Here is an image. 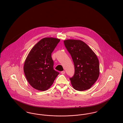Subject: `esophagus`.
Returning a JSON list of instances; mask_svg holds the SVG:
<instances>
[{"instance_id":"1","label":"esophagus","mask_w":123,"mask_h":123,"mask_svg":"<svg viewBox=\"0 0 123 123\" xmlns=\"http://www.w3.org/2000/svg\"><path fill=\"white\" fill-rule=\"evenodd\" d=\"M65 71L64 70L61 71V73H62V74H65Z\"/></svg>"}]
</instances>
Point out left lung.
Listing matches in <instances>:
<instances>
[{"label": "left lung", "mask_w": 123, "mask_h": 123, "mask_svg": "<svg viewBox=\"0 0 123 123\" xmlns=\"http://www.w3.org/2000/svg\"><path fill=\"white\" fill-rule=\"evenodd\" d=\"M64 43L72 59L75 73L70 78L75 89L84 91L89 89L99 75L98 58L88 45L80 40L69 39Z\"/></svg>", "instance_id": "left-lung-1"}]
</instances>
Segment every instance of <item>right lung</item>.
Here are the masks:
<instances>
[{"label": "right lung", "instance_id": "add662e5", "mask_svg": "<svg viewBox=\"0 0 123 123\" xmlns=\"http://www.w3.org/2000/svg\"><path fill=\"white\" fill-rule=\"evenodd\" d=\"M60 41L52 37L41 39L33 47L25 61V77L30 85L37 90L49 89L59 74L53 69L51 54Z\"/></svg>", "mask_w": 123, "mask_h": 123}]
</instances>
